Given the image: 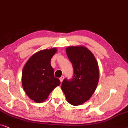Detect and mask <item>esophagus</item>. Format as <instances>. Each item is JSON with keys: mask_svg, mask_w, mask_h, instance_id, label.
Listing matches in <instances>:
<instances>
[{"mask_svg": "<svg viewBox=\"0 0 128 128\" xmlns=\"http://www.w3.org/2000/svg\"><path fill=\"white\" fill-rule=\"evenodd\" d=\"M64 76H61V77L60 78V80L61 82H62L63 80H64Z\"/></svg>", "mask_w": 128, "mask_h": 128, "instance_id": "esophagus-1", "label": "esophagus"}]
</instances>
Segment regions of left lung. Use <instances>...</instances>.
Wrapping results in <instances>:
<instances>
[{
    "mask_svg": "<svg viewBox=\"0 0 128 128\" xmlns=\"http://www.w3.org/2000/svg\"><path fill=\"white\" fill-rule=\"evenodd\" d=\"M66 53L72 64L74 76L70 81L64 80L61 90L68 102L82 105L96 89L100 77L98 62L91 51L83 46L68 47Z\"/></svg>",
    "mask_w": 128,
    "mask_h": 128,
    "instance_id": "1",
    "label": "left lung"
}]
</instances>
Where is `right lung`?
<instances>
[{"instance_id":"add662e5","label":"right lung","mask_w":128,"mask_h":128,"mask_svg":"<svg viewBox=\"0 0 128 128\" xmlns=\"http://www.w3.org/2000/svg\"><path fill=\"white\" fill-rule=\"evenodd\" d=\"M57 49L38 51L27 60L22 70V86L27 96L37 103L46 100L60 81L54 77L51 59Z\"/></svg>"}]
</instances>
